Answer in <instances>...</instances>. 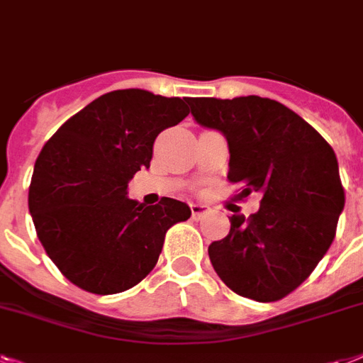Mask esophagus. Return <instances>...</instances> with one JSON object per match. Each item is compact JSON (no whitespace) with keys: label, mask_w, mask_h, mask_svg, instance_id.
Here are the masks:
<instances>
[{"label":"esophagus","mask_w":363,"mask_h":363,"mask_svg":"<svg viewBox=\"0 0 363 363\" xmlns=\"http://www.w3.org/2000/svg\"><path fill=\"white\" fill-rule=\"evenodd\" d=\"M190 211H191V216L199 218L208 211V207L207 205H203V203H190Z\"/></svg>","instance_id":"34e87169"}]
</instances>
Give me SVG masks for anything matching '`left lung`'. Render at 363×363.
<instances>
[{
	"label": "left lung",
	"mask_w": 363,
	"mask_h": 363,
	"mask_svg": "<svg viewBox=\"0 0 363 363\" xmlns=\"http://www.w3.org/2000/svg\"><path fill=\"white\" fill-rule=\"evenodd\" d=\"M188 104L199 125L225 135L228 179L242 184L238 197L263 196L255 214H233L228 237L208 246L212 267L240 296L281 300L309 278L335 237L345 190L334 149L276 100L250 95Z\"/></svg>",
	"instance_id": "obj_1"
}]
</instances>
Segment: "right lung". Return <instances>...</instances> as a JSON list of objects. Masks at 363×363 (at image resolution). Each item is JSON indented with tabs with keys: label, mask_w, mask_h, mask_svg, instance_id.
<instances>
[{
	"label": "right lung",
	"mask_w": 363,
	"mask_h": 363,
	"mask_svg": "<svg viewBox=\"0 0 363 363\" xmlns=\"http://www.w3.org/2000/svg\"><path fill=\"white\" fill-rule=\"evenodd\" d=\"M188 115L179 96L143 89L106 93L61 125L35 162L29 212L48 257L65 278L95 294L123 293L155 268L186 203L126 197L128 181L151 166L156 135Z\"/></svg>",
	"instance_id": "right-lung-1"
}]
</instances>
